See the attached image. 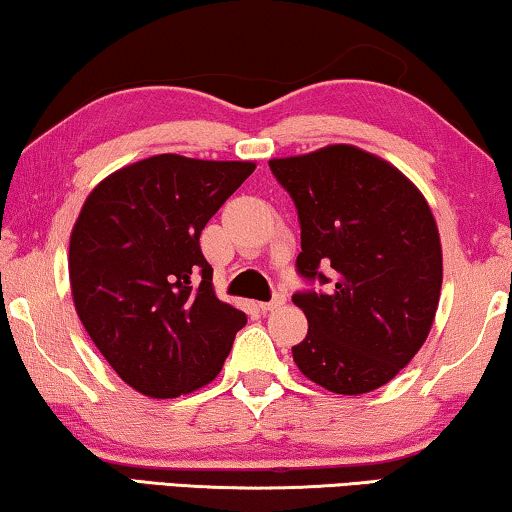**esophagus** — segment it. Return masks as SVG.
Listing matches in <instances>:
<instances>
[{"instance_id":"34e87169","label":"esophagus","mask_w":512,"mask_h":512,"mask_svg":"<svg viewBox=\"0 0 512 512\" xmlns=\"http://www.w3.org/2000/svg\"><path fill=\"white\" fill-rule=\"evenodd\" d=\"M286 298L284 295H274V298L270 302H261V309L263 311H272V309H279L281 305H284Z\"/></svg>"}]
</instances>
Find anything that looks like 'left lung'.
<instances>
[{
  "label": "left lung",
  "instance_id": "left-lung-1",
  "mask_svg": "<svg viewBox=\"0 0 512 512\" xmlns=\"http://www.w3.org/2000/svg\"><path fill=\"white\" fill-rule=\"evenodd\" d=\"M270 170L298 207L295 268L328 286L293 295L309 323L295 365L337 395L381 388L420 351L439 307L441 240L425 196L355 145L272 159Z\"/></svg>",
  "mask_w": 512,
  "mask_h": 512
}]
</instances>
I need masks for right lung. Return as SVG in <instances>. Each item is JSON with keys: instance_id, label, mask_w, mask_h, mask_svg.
<instances>
[{"instance_id": "right-lung-1", "label": "right lung", "mask_w": 512, "mask_h": 512, "mask_svg": "<svg viewBox=\"0 0 512 512\" xmlns=\"http://www.w3.org/2000/svg\"><path fill=\"white\" fill-rule=\"evenodd\" d=\"M254 161L157 154L87 196L69 242L73 305L120 379L154 399L210 383L247 316L214 295L201 231Z\"/></svg>"}]
</instances>
